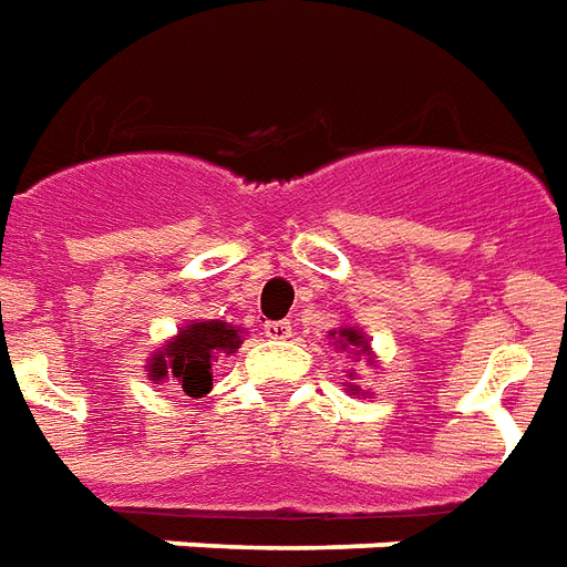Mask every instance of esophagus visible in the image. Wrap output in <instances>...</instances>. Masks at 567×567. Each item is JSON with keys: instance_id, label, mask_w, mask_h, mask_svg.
<instances>
[{"instance_id": "esophagus-1", "label": "esophagus", "mask_w": 567, "mask_h": 567, "mask_svg": "<svg viewBox=\"0 0 567 567\" xmlns=\"http://www.w3.org/2000/svg\"><path fill=\"white\" fill-rule=\"evenodd\" d=\"M266 338H271V341H287V338H292V326L287 320H271V323H266Z\"/></svg>"}]
</instances>
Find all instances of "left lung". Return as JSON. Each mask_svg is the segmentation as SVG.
I'll list each match as a JSON object with an SVG mask.
<instances>
[{
	"label": "left lung",
	"instance_id": "8db88e82",
	"mask_svg": "<svg viewBox=\"0 0 567 567\" xmlns=\"http://www.w3.org/2000/svg\"><path fill=\"white\" fill-rule=\"evenodd\" d=\"M332 334V338H338V341H332V344H338L341 347V350H347V347H353V350H357V353H353V357H362V353H365V357H369V341H365V334L359 332V329H353V326H347V329H338V332H329ZM350 378H353V374H350ZM350 390L353 392H359L357 386H350Z\"/></svg>",
	"mask_w": 567,
	"mask_h": 567
}]
</instances>
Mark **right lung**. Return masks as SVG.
<instances>
[{
    "label": "right lung",
    "mask_w": 567,
    "mask_h": 567,
    "mask_svg": "<svg viewBox=\"0 0 567 567\" xmlns=\"http://www.w3.org/2000/svg\"><path fill=\"white\" fill-rule=\"evenodd\" d=\"M241 344V329L223 320H193L163 344L147 362V378L153 383H168L187 392L189 399H202L210 392L214 362L220 353H235Z\"/></svg>",
    "instance_id": "add662e5"
}]
</instances>
